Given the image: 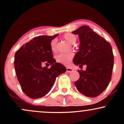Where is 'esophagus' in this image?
Returning a JSON list of instances; mask_svg holds the SVG:
<instances>
[{
	"label": "esophagus",
	"mask_w": 124,
	"mask_h": 124,
	"mask_svg": "<svg viewBox=\"0 0 124 124\" xmlns=\"http://www.w3.org/2000/svg\"><path fill=\"white\" fill-rule=\"evenodd\" d=\"M73 71V69H72V68H66V72H68V73H70V72Z\"/></svg>",
	"instance_id": "obj_1"
}]
</instances>
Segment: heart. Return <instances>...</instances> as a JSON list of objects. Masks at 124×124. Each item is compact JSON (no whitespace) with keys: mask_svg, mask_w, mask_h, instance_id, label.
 <instances>
[{"mask_svg":"<svg viewBox=\"0 0 124 124\" xmlns=\"http://www.w3.org/2000/svg\"><path fill=\"white\" fill-rule=\"evenodd\" d=\"M63 37L66 41H68L69 44H73L76 42L77 38L75 35L73 34L68 33L65 34ZM50 48L52 52H56L57 51V48H56V40L55 39H52L50 43ZM73 58V54L72 53L67 54H60L56 56V61L58 63H61L65 66H68L71 63Z\"/></svg>","mask_w":124,"mask_h":124,"instance_id":"b5f03b06","label":"heart"}]
</instances>
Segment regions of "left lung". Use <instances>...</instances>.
I'll return each instance as SVG.
<instances>
[{
  "label": "left lung",
  "instance_id": "1",
  "mask_svg": "<svg viewBox=\"0 0 124 124\" xmlns=\"http://www.w3.org/2000/svg\"><path fill=\"white\" fill-rule=\"evenodd\" d=\"M79 35V51L73 63L79 67L86 65V70H78L80 78L75 85L80 93L95 97L106 90L111 79L114 56L110 44L87 25H83L72 32Z\"/></svg>",
  "mask_w": 124,
  "mask_h": 124
}]
</instances>
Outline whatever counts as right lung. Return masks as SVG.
Here are the masks:
<instances>
[{"label":"right lung","mask_w":124,"mask_h":124,"mask_svg":"<svg viewBox=\"0 0 124 124\" xmlns=\"http://www.w3.org/2000/svg\"><path fill=\"white\" fill-rule=\"evenodd\" d=\"M41 35L24 44L15 54V68L23 92L31 99H39L47 94L56 77L66 68L56 62L50 48L51 41L57 37ZM44 64L52 65L51 68Z\"/></svg>","instance_id":"obj_1"}]
</instances>
